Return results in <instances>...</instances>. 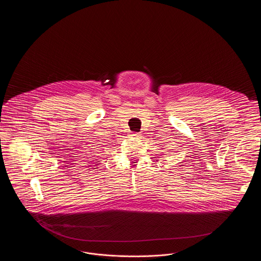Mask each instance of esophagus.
<instances>
[{"instance_id":"obj_1","label":"esophagus","mask_w":261,"mask_h":261,"mask_svg":"<svg viewBox=\"0 0 261 261\" xmlns=\"http://www.w3.org/2000/svg\"><path fill=\"white\" fill-rule=\"evenodd\" d=\"M132 136H134L135 138H140V137H141V134H140V133H133V134H132Z\"/></svg>"}]
</instances>
